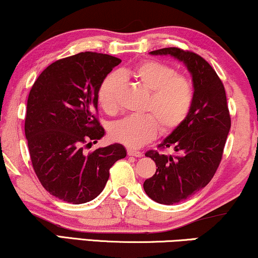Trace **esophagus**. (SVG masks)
<instances>
[{"instance_id":"34e87169","label":"esophagus","mask_w":258,"mask_h":258,"mask_svg":"<svg viewBox=\"0 0 258 258\" xmlns=\"http://www.w3.org/2000/svg\"><path fill=\"white\" fill-rule=\"evenodd\" d=\"M126 153H128L129 156H135V157H141L142 156V153L141 151H136V150H133V149H128L126 150Z\"/></svg>"}]
</instances>
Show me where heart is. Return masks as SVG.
I'll use <instances>...</instances> for the list:
<instances>
[{"label": "heart", "instance_id": "1", "mask_svg": "<svg viewBox=\"0 0 258 258\" xmlns=\"http://www.w3.org/2000/svg\"><path fill=\"white\" fill-rule=\"evenodd\" d=\"M123 74L133 76L149 90L144 110L155 117L151 114L130 115L114 122L110 126L112 140L129 148H140L155 139L160 125L162 132L170 133L185 121L194 103V87L188 77L177 75L165 63L151 59ZM123 82L122 74L115 72L105 76L98 88V103L108 114L117 111Z\"/></svg>", "mask_w": 258, "mask_h": 258}]
</instances>
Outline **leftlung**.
Masks as SVG:
<instances>
[{"mask_svg":"<svg viewBox=\"0 0 258 258\" xmlns=\"http://www.w3.org/2000/svg\"><path fill=\"white\" fill-rule=\"evenodd\" d=\"M170 55L184 63L192 76L194 103L188 117L165 137L157 150L146 153L156 163V172L143 183L144 191L161 204H176L203 189L214 177L227 141L231 119L224 86L209 63L192 51L171 47L150 51Z\"/></svg>","mask_w":258,"mask_h":258,"instance_id":"left-lung-1","label":"left lung"}]
</instances>
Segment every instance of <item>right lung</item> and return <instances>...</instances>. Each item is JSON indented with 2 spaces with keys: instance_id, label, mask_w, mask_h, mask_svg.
I'll use <instances>...</instances> for the list:
<instances>
[{
  "instance_id": "right-lung-1",
  "label": "right lung",
  "mask_w": 258,
  "mask_h": 258,
  "mask_svg": "<svg viewBox=\"0 0 258 258\" xmlns=\"http://www.w3.org/2000/svg\"><path fill=\"white\" fill-rule=\"evenodd\" d=\"M121 59L80 52L48 66L31 87L24 132L35 174L52 196L73 204L96 199L109 169L124 158L119 143L84 154L83 147L104 135L97 118L102 81Z\"/></svg>"
}]
</instances>
